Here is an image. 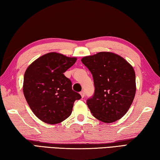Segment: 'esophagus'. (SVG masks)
Masks as SVG:
<instances>
[{
  "mask_svg": "<svg viewBox=\"0 0 160 160\" xmlns=\"http://www.w3.org/2000/svg\"><path fill=\"white\" fill-rule=\"evenodd\" d=\"M80 95H81V97H82V98H83V97H85V92H84L83 91H82L80 92Z\"/></svg>",
  "mask_w": 160,
  "mask_h": 160,
  "instance_id": "obj_1",
  "label": "esophagus"
}]
</instances>
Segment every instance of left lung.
I'll list each match as a JSON object with an SVG mask.
<instances>
[{"mask_svg": "<svg viewBox=\"0 0 160 160\" xmlns=\"http://www.w3.org/2000/svg\"><path fill=\"white\" fill-rule=\"evenodd\" d=\"M81 61L92 75L93 96L87 100L92 115L104 123H113L126 114L133 101L136 85L133 68L121 56L99 52Z\"/></svg>", "mask_w": 160, "mask_h": 160, "instance_id": "8db88e82", "label": "left lung"}]
</instances>
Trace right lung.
I'll return each instance as SVG.
<instances>
[{
	"label": "right lung",
	"instance_id": "obj_1",
	"mask_svg": "<svg viewBox=\"0 0 160 160\" xmlns=\"http://www.w3.org/2000/svg\"><path fill=\"white\" fill-rule=\"evenodd\" d=\"M76 58L51 52L35 60L24 75L23 93L32 112L48 124L62 122L71 114L73 103L81 99L72 90V82L64 72Z\"/></svg>",
	"mask_w": 160,
	"mask_h": 160
}]
</instances>
